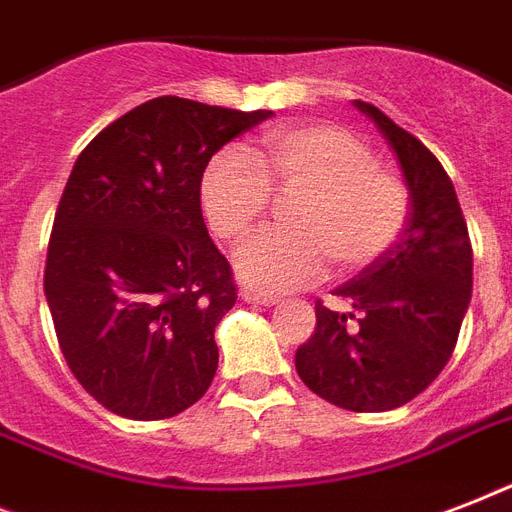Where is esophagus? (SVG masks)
I'll list each match as a JSON object with an SVG mask.
<instances>
[{"label":"esophagus","instance_id":"esophagus-1","mask_svg":"<svg viewBox=\"0 0 512 512\" xmlns=\"http://www.w3.org/2000/svg\"><path fill=\"white\" fill-rule=\"evenodd\" d=\"M241 300H244V303L268 305V308L279 303V300H276V297H273V295H263V292H255V289H244V292H241Z\"/></svg>","mask_w":512,"mask_h":512}]
</instances>
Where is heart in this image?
<instances>
[{
  "label": "heart",
  "mask_w": 512,
  "mask_h": 512,
  "mask_svg": "<svg viewBox=\"0 0 512 512\" xmlns=\"http://www.w3.org/2000/svg\"><path fill=\"white\" fill-rule=\"evenodd\" d=\"M255 161L223 148L199 177V204L220 241H241L279 191H305L295 233H257L233 265L247 287L289 292L321 279L329 257L340 271H361L393 249L406 228L409 193L401 177L377 164L369 143L337 124L279 127L263 138Z\"/></svg>",
  "instance_id": "heart-1"
}]
</instances>
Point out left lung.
<instances>
[{
	"instance_id": "obj_1",
	"label": "left lung",
	"mask_w": 512,
	"mask_h": 512,
	"mask_svg": "<svg viewBox=\"0 0 512 512\" xmlns=\"http://www.w3.org/2000/svg\"><path fill=\"white\" fill-rule=\"evenodd\" d=\"M404 172L409 217L388 255L316 303V332L295 353L300 380L348 412H388L420 396L457 345L473 292V249L454 185L420 140L364 100Z\"/></svg>"
}]
</instances>
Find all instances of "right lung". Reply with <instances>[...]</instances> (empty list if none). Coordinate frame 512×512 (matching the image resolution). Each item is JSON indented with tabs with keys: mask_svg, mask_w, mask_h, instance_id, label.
<instances>
[{
	"mask_svg": "<svg viewBox=\"0 0 512 512\" xmlns=\"http://www.w3.org/2000/svg\"><path fill=\"white\" fill-rule=\"evenodd\" d=\"M268 116L164 95L119 116L76 159L44 297L68 369L108 412L164 420L207 393L236 284L204 225L199 177Z\"/></svg>",
	"mask_w": 512,
	"mask_h": 512,
	"instance_id": "1",
	"label": "right lung"
}]
</instances>
